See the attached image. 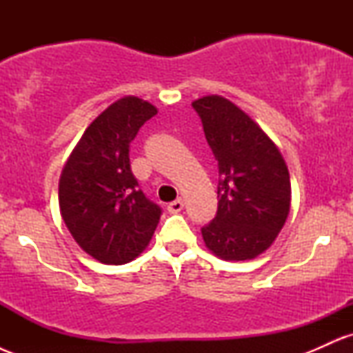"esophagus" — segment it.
Listing matches in <instances>:
<instances>
[{
    "label": "esophagus",
    "mask_w": 353,
    "mask_h": 353,
    "mask_svg": "<svg viewBox=\"0 0 353 353\" xmlns=\"http://www.w3.org/2000/svg\"><path fill=\"white\" fill-rule=\"evenodd\" d=\"M182 209H184V201H182V199L174 201V202H171V204L168 205V210H169V212H171V214L181 212Z\"/></svg>",
    "instance_id": "34e87169"
}]
</instances>
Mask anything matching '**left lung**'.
<instances>
[{"mask_svg": "<svg viewBox=\"0 0 353 353\" xmlns=\"http://www.w3.org/2000/svg\"><path fill=\"white\" fill-rule=\"evenodd\" d=\"M192 108L217 161V212L202 228L212 254L249 261L269 249L290 210V176L281 151L242 109L222 96Z\"/></svg>", "mask_w": 353, "mask_h": 353, "instance_id": "1", "label": "left lung"}]
</instances>
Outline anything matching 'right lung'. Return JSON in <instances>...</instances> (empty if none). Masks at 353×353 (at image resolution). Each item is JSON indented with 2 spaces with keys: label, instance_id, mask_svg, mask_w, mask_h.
Segmentation results:
<instances>
[{
  "label": "right lung",
  "instance_id": "right-lung-1",
  "mask_svg": "<svg viewBox=\"0 0 353 353\" xmlns=\"http://www.w3.org/2000/svg\"><path fill=\"white\" fill-rule=\"evenodd\" d=\"M157 114L148 101L125 96L88 125L59 179V210L84 252L121 265L148 247L163 209L144 196L129 163V145Z\"/></svg>",
  "mask_w": 353,
  "mask_h": 353
}]
</instances>
